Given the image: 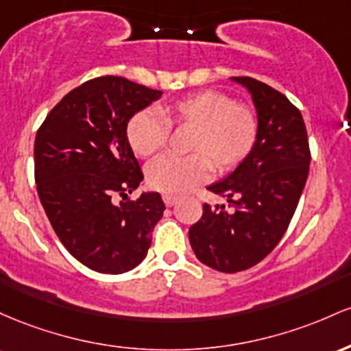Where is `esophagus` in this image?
I'll use <instances>...</instances> for the list:
<instances>
[{
  "label": "esophagus",
  "mask_w": 351,
  "mask_h": 351,
  "mask_svg": "<svg viewBox=\"0 0 351 351\" xmlns=\"http://www.w3.org/2000/svg\"><path fill=\"white\" fill-rule=\"evenodd\" d=\"M162 199H164L165 206L172 207V206H174V204L177 202V200H179V197H177V195H171V194H164Z\"/></svg>",
  "instance_id": "34e87169"
}]
</instances>
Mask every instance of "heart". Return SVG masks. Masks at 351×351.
<instances>
[{"instance_id": "b5f03b06", "label": "heart", "mask_w": 351, "mask_h": 351, "mask_svg": "<svg viewBox=\"0 0 351 351\" xmlns=\"http://www.w3.org/2000/svg\"><path fill=\"white\" fill-rule=\"evenodd\" d=\"M172 125L192 128L189 157L160 156L147 165L149 186L162 192L180 194L199 186L217 171H230L249 156L257 141V117L252 109L235 104L219 90H200L154 109L137 112L128 124L132 151L149 157L164 147Z\"/></svg>"}]
</instances>
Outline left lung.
I'll list each match as a JSON object with an SVG mask.
<instances>
[{"label": "left lung", "instance_id": "obj_1", "mask_svg": "<svg viewBox=\"0 0 351 351\" xmlns=\"http://www.w3.org/2000/svg\"><path fill=\"white\" fill-rule=\"evenodd\" d=\"M249 90L257 112V141L227 177L207 189L235 207L204 204L189 228L195 257L210 269L235 274L263 261L285 234L305 187L310 149L300 111L265 82L232 77Z\"/></svg>", "mask_w": 351, "mask_h": 351}]
</instances>
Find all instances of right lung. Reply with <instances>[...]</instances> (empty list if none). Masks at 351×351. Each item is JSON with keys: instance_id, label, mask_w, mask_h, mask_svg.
Wrapping results in <instances>:
<instances>
[{"instance_id": "obj_1", "label": "right lung", "mask_w": 351, "mask_h": 351, "mask_svg": "<svg viewBox=\"0 0 351 351\" xmlns=\"http://www.w3.org/2000/svg\"><path fill=\"white\" fill-rule=\"evenodd\" d=\"M160 96L162 90L125 77H96L66 94L36 134L34 179L43 208L69 254L99 274L136 269L165 210L159 192L128 200L144 179L128 124Z\"/></svg>"}]
</instances>
